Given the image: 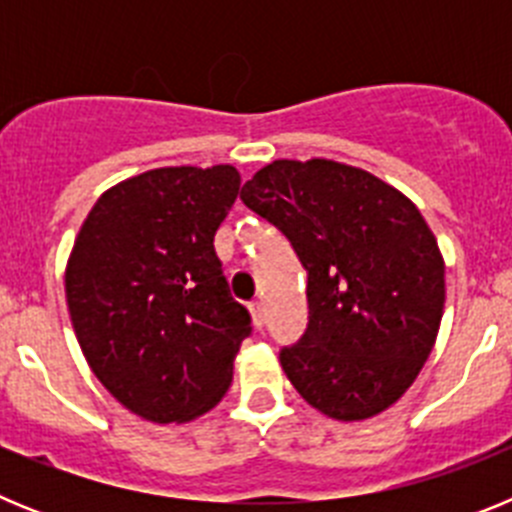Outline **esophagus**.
<instances>
[{
	"mask_svg": "<svg viewBox=\"0 0 512 512\" xmlns=\"http://www.w3.org/2000/svg\"><path fill=\"white\" fill-rule=\"evenodd\" d=\"M251 318H253V325H256L259 330L266 325V312H264V305H261V302H253L251 305Z\"/></svg>",
	"mask_w": 512,
	"mask_h": 512,
	"instance_id": "1",
	"label": "esophagus"
}]
</instances>
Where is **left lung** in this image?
I'll list each match as a JSON object with an SVG mask.
<instances>
[{"label":"left lung","instance_id":"1","mask_svg":"<svg viewBox=\"0 0 512 512\" xmlns=\"http://www.w3.org/2000/svg\"><path fill=\"white\" fill-rule=\"evenodd\" d=\"M241 200L307 269V330L279 351L295 390L336 420L395 405L431 356L446 300L441 251L418 207L328 158L274 161Z\"/></svg>","mask_w":512,"mask_h":512}]
</instances>
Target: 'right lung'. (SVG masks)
Masks as SVG:
<instances>
[{"mask_svg": "<svg viewBox=\"0 0 512 512\" xmlns=\"http://www.w3.org/2000/svg\"><path fill=\"white\" fill-rule=\"evenodd\" d=\"M238 192L228 164L153 169L107 189L76 235L66 302L79 346L110 395L151 423L215 408L251 336L212 246Z\"/></svg>", "mask_w": 512, "mask_h": 512, "instance_id": "right-lung-1", "label": "right lung"}]
</instances>
